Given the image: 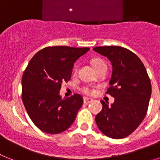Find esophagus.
I'll use <instances>...</instances> for the list:
<instances>
[{"label": "esophagus", "instance_id": "34e87169", "mask_svg": "<svg viewBox=\"0 0 160 160\" xmlns=\"http://www.w3.org/2000/svg\"><path fill=\"white\" fill-rule=\"evenodd\" d=\"M83 101H84L85 104H89V103L92 102L93 99H92V98H84Z\"/></svg>", "mask_w": 160, "mask_h": 160}]
</instances>
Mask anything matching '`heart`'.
Here are the masks:
<instances>
[{
	"instance_id": "heart-1",
	"label": "heart",
	"mask_w": 160,
	"mask_h": 160,
	"mask_svg": "<svg viewBox=\"0 0 160 160\" xmlns=\"http://www.w3.org/2000/svg\"><path fill=\"white\" fill-rule=\"evenodd\" d=\"M91 64H92L93 67L95 69V70H98V69L101 67V66H106L105 62H102V60H99V59H94V60H93ZM74 72H76V69L74 70ZM82 91L84 93H86V94H90V93H91V90H90L89 88H84L82 90Z\"/></svg>"
}]
</instances>
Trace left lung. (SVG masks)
Returning <instances> with one entry per match:
<instances>
[{
  "instance_id": "obj_1",
  "label": "left lung",
  "mask_w": 160,
  "mask_h": 160,
  "mask_svg": "<svg viewBox=\"0 0 160 160\" xmlns=\"http://www.w3.org/2000/svg\"><path fill=\"white\" fill-rule=\"evenodd\" d=\"M94 51L105 56L112 65V74L107 93L114 98L102 109L95 122L102 132L120 139L131 135L145 118L152 95V85L146 68L136 54L121 46H100Z\"/></svg>"
}]
</instances>
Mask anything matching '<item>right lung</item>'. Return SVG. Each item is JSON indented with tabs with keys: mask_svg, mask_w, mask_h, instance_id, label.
Masks as SVG:
<instances>
[{
	"mask_svg": "<svg viewBox=\"0 0 160 160\" xmlns=\"http://www.w3.org/2000/svg\"><path fill=\"white\" fill-rule=\"evenodd\" d=\"M89 48L52 46L32 58L22 76V101L32 122L48 134H59L72 125L83 98L75 94L62 98V84L71 78L76 61Z\"/></svg>",
	"mask_w": 160,
	"mask_h": 160,
	"instance_id": "right-lung-1",
	"label": "right lung"
}]
</instances>
